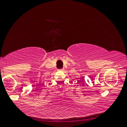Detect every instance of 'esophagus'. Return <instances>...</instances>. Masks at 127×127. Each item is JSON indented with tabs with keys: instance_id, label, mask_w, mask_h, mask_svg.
<instances>
[{
	"instance_id": "obj_1",
	"label": "esophagus",
	"mask_w": 127,
	"mask_h": 127,
	"mask_svg": "<svg viewBox=\"0 0 127 127\" xmlns=\"http://www.w3.org/2000/svg\"><path fill=\"white\" fill-rule=\"evenodd\" d=\"M59 70H60V71H63L64 70V69H59Z\"/></svg>"
}]
</instances>
